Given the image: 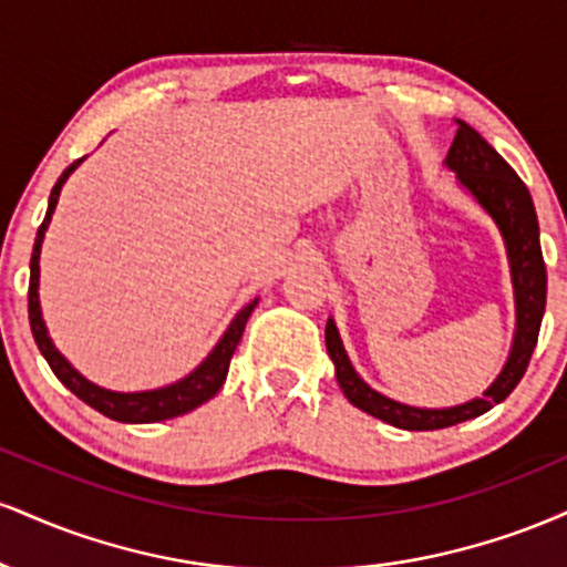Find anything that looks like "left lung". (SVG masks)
Returning a JSON list of instances; mask_svg holds the SVG:
<instances>
[{
	"instance_id": "8db88e82",
	"label": "left lung",
	"mask_w": 567,
	"mask_h": 567,
	"mask_svg": "<svg viewBox=\"0 0 567 567\" xmlns=\"http://www.w3.org/2000/svg\"><path fill=\"white\" fill-rule=\"evenodd\" d=\"M445 162L451 171L458 173L461 184L470 188L480 205L496 220L501 234H504L506 252H509L514 301H517V336H514L509 362L501 370L496 383L480 400H472L458 408L421 410L400 405V402L373 392L354 373L333 320H328V328H324V343H328V354L336 365L338 386L343 389L351 405L396 429H410V432H432V429L455 426L461 421L477 419L493 405L504 402L514 392V386L523 381L525 370H528L546 306V266L542 243H538L536 207H533L528 186L512 171L509 162L501 157L496 148L466 122H458V133H455Z\"/></svg>"
}]
</instances>
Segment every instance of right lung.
Returning <instances> with one entry per match:
<instances>
[{
	"label": "right lung",
	"mask_w": 567,
	"mask_h": 567,
	"mask_svg": "<svg viewBox=\"0 0 567 567\" xmlns=\"http://www.w3.org/2000/svg\"><path fill=\"white\" fill-rule=\"evenodd\" d=\"M82 159H76L74 165H69L66 171H63L61 178H58L53 192H50L48 216H44L42 226H39V231H37V239H34V252H31V279H29L31 333H34L37 347H39V351H42L44 360H48L50 370H53V373L58 375V381H61L66 389H71V392L80 396L82 402H87L90 408H95L97 413L106 415V419L122 421V424H152V421H165V419H175V415H184V413H188V410L199 408L202 402L210 400V396L216 394L220 386H224L226 373H229V362H231L234 349H237L239 338H243L247 317H250V311L256 309L258 301L247 303L245 309L239 311L237 317H234L229 330H226L224 338H220L218 347L210 351V357H207V360L202 362V365L194 370L192 375H186L184 381L173 383V386L157 389V392L120 394V392H106V389L95 386V383L82 379V375L76 373V370L71 368L61 354H58L53 341L48 338V330H44V322H42V311H39V292H37V285H39V250H42L44 231H48L50 216H53V210L58 205V194H61V186L66 184L69 173L74 171Z\"/></svg>",
	"instance_id": "add662e5"
}]
</instances>
